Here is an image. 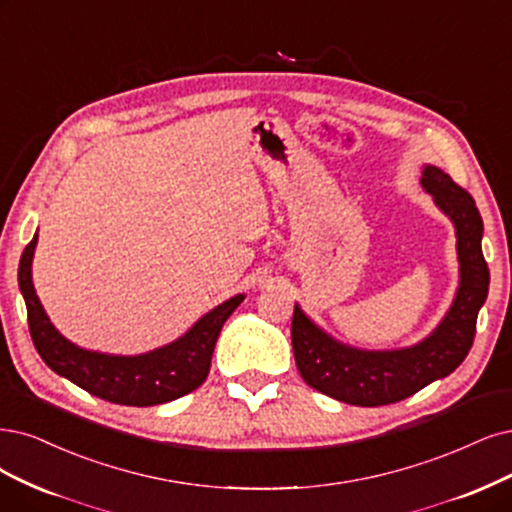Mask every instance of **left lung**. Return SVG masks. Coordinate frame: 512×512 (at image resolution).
<instances>
[{"mask_svg":"<svg viewBox=\"0 0 512 512\" xmlns=\"http://www.w3.org/2000/svg\"><path fill=\"white\" fill-rule=\"evenodd\" d=\"M422 187L456 225L460 287L456 299L420 344L401 350H358L337 342L295 306L291 342L304 382L356 407L399 403L456 371L472 348L477 314L487 299L489 270L481 251L483 219L472 196L437 166H424Z\"/></svg>","mask_w":512,"mask_h":512,"instance_id":"8db88e82","label":"left lung"}]
</instances>
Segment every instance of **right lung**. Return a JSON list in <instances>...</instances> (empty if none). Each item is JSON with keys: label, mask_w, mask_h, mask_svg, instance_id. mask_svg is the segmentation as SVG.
Returning a JSON list of instances; mask_svg holds the SVG:
<instances>
[{"label": "right lung", "mask_w": 512, "mask_h": 512, "mask_svg": "<svg viewBox=\"0 0 512 512\" xmlns=\"http://www.w3.org/2000/svg\"><path fill=\"white\" fill-rule=\"evenodd\" d=\"M35 244L37 234L25 246L18 263V287L27 304L33 346L54 373L67 377L69 382L103 401L128 407H151L175 401L206 380L221 327L242 304L244 295L223 301L221 306L204 314L177 342L158 350L137 356L92 352L71 344L46 316L31 280Z\"/></svg>", "instance_id": "obj_1"}]
</instances>
